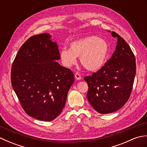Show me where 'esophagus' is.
I'll list each match as a JSON object with an SVG mask.
<instances>
[{"label": "esophagus", "mask_w": 147, "mask_h": 147, "mask_svg": "<svg viewBox=\"0 0 147 147\" xmlns=\"http://www.w3.org/2000/svg\"><path fill=\"white\" fill-rule=\"evenodd\" d=\"M74 77H75V79L76 80H80L82 79V77H81V75L78 73H76L75 74H74Z\"/></svg>", "instance_id": "1"}]
</instances>
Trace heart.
Masks as SVG:
<instances>
[{
	"mask_svg": "<svg viewBox=\"0 0 147 147\" xmlns=\"http://www.w3.org/2000/svg\"><path fill=\"white\" fill-rule=\"evenodd\" d=\"M110 51L109 43L104 38L88 36L74 40L69 44V49H62L59 57L64 66L70 67L76 64V57L86 69L96 71L105 65Z\"/></svg>",
	"mask_w": 147,
	"mask_h": 147,
	"instance_id": "1",
	"label": "heart"
}]
</instances>
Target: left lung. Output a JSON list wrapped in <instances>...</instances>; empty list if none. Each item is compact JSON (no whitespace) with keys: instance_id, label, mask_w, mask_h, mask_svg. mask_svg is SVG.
<instances>
[{"instance_id":"obj_1","label":"left lung","mask_w":147,"mask_h":147,"mask_svg":"<svg viewBox=\"0 0 147 147\" xmlns=\"http://www.w3.org/2000/svg\"><path fill=\"white\" fill-rule=\"evenodd\" d=\"M111 35L117 38L112 57L96 73L84 78L88 85V100L100 114L112 113L123 107L136 74L135 57L130 47L116 33Z\"/></svg>"}]
</instances>
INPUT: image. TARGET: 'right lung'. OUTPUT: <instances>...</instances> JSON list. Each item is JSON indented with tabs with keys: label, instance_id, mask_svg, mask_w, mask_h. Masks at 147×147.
I'll list each match as a JSON object with an SVG mask.
<instances>
[{
	"label": "right lung",
	"instance_id": "1",
	"mask_svg": "<svg viewBox=\"0 0 147 147\" xmlns=\"http://www.w3.org/2000/svg\"><path fill=\"white\" fill-rule=\"evenodd\" d=\"M59 59L57 42L42 33L28 39L12 63V88L26 113L38 120L51 121L61 114L74 83L73 72Z\"/></svg>",
	"mask_w": 147,
	"mask_h": 147
}]
</instances>
